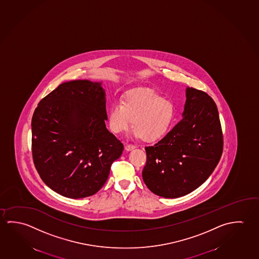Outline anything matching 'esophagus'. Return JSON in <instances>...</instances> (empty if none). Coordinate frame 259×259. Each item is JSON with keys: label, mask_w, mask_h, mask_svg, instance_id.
<instances>
[{"label": "esophagus", "mask_w": 259, "mask_h": 259, "mask_svg": "<svg viewBox=\"0 0 259 259\" xmlns=\"http://www.w3.org/2000/svg\"><path fill=\"white\" fill-rule=\"evenodd\" d=\"M136 145H135V144H126L124 148H125V150H126V151H131V150L136 148Z\"/></svg>", "instance_id": "1"}]
</instances>
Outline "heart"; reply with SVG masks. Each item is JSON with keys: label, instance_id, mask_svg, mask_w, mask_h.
I'll return each mask as SVG.
<instances>
[{"label": "heart", "instance_id": "heart-1", "mask_svg": "<svg viewBox=\"0 0 259 259\" xmlns=\"http://www.w3.org/2000/svg\"><path fill=\"white\" fill-rule=\"evenodd\" d=\"M176 111L174 103L154 90L134 89L125 94L121 103H114L108 111L111 131L120 134L131 125L134 135L152 143L161 139L170 130Z\"/></svg>", "mask_w": 259, "mask_h": 259}]
</instances>
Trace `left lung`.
Masks as SVG:
<instances>
[{
  "label": "left lung",
  "instance_id": "1",
  "mask_svg": "<svg viewBox=\"0 0 259 259\" xmlns=\"http://www.w3.org/2000/svg\"><path fill=\"white\" fill-rule=\"evenodd\" d=\"M183 117L153 146L145 147L143 180L163 198H179L210 176L223 152V134L216 104L208 94L187 88Z\"/></svg>",
  "mask_w": 259,
  "mask_h": 259
}]
</instances>
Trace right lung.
I'll return each mask as SVG.
<instances>
[{"label": "right lung", "instance_id": "obj_1", "mask_svg": "<svg viewBox=\"0 0 259 259\" xmlns=\"http://www.w3.org/2000/svg\"><path fill=\"white\" fill-rule=\"evenodd\" d=\"M106 119L101 83L66 82L39 101L31 120L32 158L51 190L80 199L104 186L123 150Z\"/></svg>", "mask_w": 259, "mask_h": 259}]
</instances>
